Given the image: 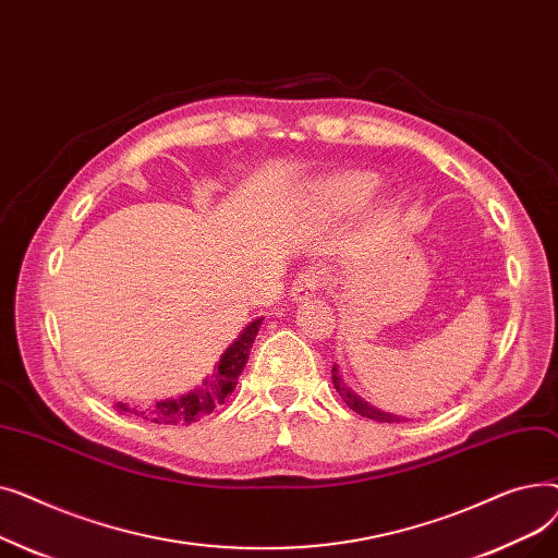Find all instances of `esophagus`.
<instances>
[{"label":"esophagus","instance_id":"esophagus-1","mask_svg":"<svg viewBox=\"0 0 558 558\" xmlns=\"http://www.w3.org/2000/svg\"><path fill=\"white\" fill-rule=\"evenodd\" d=\"M328 284V278L324 271L318 269H305L296 276V280L291 282V296H294V301H310L314 299L318 291H324V287Z\"/></svg>","mask_w":558,"mask_h":558}]
</instances>
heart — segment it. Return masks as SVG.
Here are the masks:
<instances>
[{"mask_svg": "<svg viewBox=\"0 0 558 558\" xmlns=\"http://www.w3.org/2000/svg\"><path fill=\"white\" fill-rule=\"evenodd\" d=\"M375 187H377V179L373 173L345 171L326 181L320 192H324V198L330 201L332 205H339V208H353V205L368 198Z\"/></svg>", "mask_w": 558, "mask_h": 558, "instance_id": "b5f03b06", "label": "heart"}]
</instances>
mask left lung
I'll return each mask as SVG.
<instances>
[{
	"label": "left lung",
	"mask_w": 558,
	"mask_h": 558,
	"mask_svg": "<svg viewBox=\"0 0 558 558\" xmlns=\"http://www.w3.org/2000/svg\"><path fill=\"white\" fill-rule=\"evenodd\" d=\"M332 385H335L337 393L341 396V400H343L350 409H353L355 414H360V416H364V418H371V421H377V423H400V418H398L396 414L379 412V409L371 407L368 402H364L362 398H357L353 391H350V389L343 385V379L339 377L337 366H332Z\"/></svg>",
	"instance_id": "1"
}]
</instances>
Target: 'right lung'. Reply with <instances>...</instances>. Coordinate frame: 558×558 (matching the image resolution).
I'll return each mask as SVG.
<instances>
[{"label": "right lung", "mask_w": 558, "mask_h": 558, "mask_svg": "<svg viewBox=\"0 0 558 558\" xmlns=\"http://www.w3.org/2000/svg\"><path fill=\"white\" fill-rule=\"evenodd\" d=\"M259 326H262V318H255L253 324L244 328V332L234 339L221 355L215 373L205 377L203 385L196 391L175 400L158 402L156 407H149V409H131L126 402H117V409L126 414H135L156 425H190L205 414H213L215 407L223 404L226 398L232 393V389L238 387V377L242 375L248 362Z\"/></svg>", "instance_id": "1"}]
</instances>
